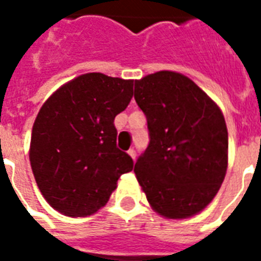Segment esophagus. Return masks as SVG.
Instances as JSON below:
<instances>
[{
	"label": "esophagus",
	"instance_id": "esophagus-1",
	"mask_svg": "<svg viewBox=\"0 0 261 261\" xmlns=\"http://www.w3.org/2000/svg\"><path fill=\"white\" fill-rule=\"evenodd\" d=\"M128 155H130V156H131V158H133V159H136L137 151H136V149H134V148H130V149H128Z\"/></svg>",
	"mask_w": 261,
	"mask_h": 261
}]
</instances>
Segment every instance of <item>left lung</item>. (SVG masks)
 <instances>
[{
    "label": "left lung",
    "mask_w": 261,
    "mask_h": 261,
    "mask_svg": "<svg viewBox=\"0 0 261 261\" xmlns=\"http://www.w3.org/2000/svg\"><path fill=\"white\" fill-rule=\"evenodd\" d=\"M147 117L149 144L134 172L151 207L166 218H189L211 202L228 166L224 114L185 75L159 71L134 84Z\"/></svg>",
    "instance_id": "8db88e82"
}]
</instances>
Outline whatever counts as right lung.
Returning a JSON list of instances; mask_svg holds the SVG:
<instances>
[{
	"instance_id": "obj_1",
	"label": "right lung",
	"mask_w": 261,
	"mask_h": 261,
	"mask_svg": "<svg viewBox=\"0 0 261 261\" xmlns=\"http://www.w3.org/2000/svg\"><path fill=\"white\" fill-rule=\"evenodd\" d=\"M131 80L89 72L54 92L39 110L29 159L43 197L59 213L86 217L108 202L134 162L116 144L114 117L133 97Z\"/></svg>"
}]
</instances>
